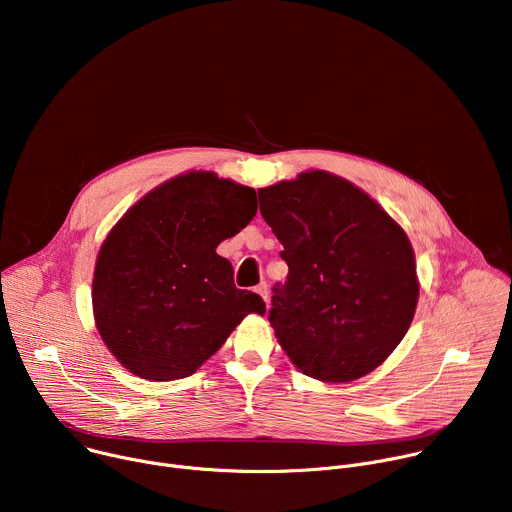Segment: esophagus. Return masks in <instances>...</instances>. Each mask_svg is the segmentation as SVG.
I'll return each mask as SVG.
<instances>
[{"mask_svg": "<svg viewBox=\"0 0 512 512\" xmlns=\"http://www.w3.org/2000/svg\"><path fill=\"white\" fill-rule=\"evenodd\" d=\"M255 291H257V294L267 302L269 300V287H267V283L263 281V283H259L257 287H255Z\"/></svg>", "mask_w": 512, "mask_h": 512, "instance_id": "34e87169", "label": "esophagus"}]
</instances>
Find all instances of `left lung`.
I'll use <instances>...</instances> for the list:
<instances>
[{"label":"left lung","mask_w":512,"mask_h":512,"mask_svg":"<svg viewBox=\"0 0 512 512\" xmlns=\"http://www.w3.org/2000/svg\"><path fill=\"white\" fill-rule=\"evenodd\" d=\"M259 206L289 267L269 310L289 360L326 383L375 371L417 308L405 231L367 192L324 170L259 188Z\"/></svg>","instance_id":"8db88e82"}]
</instances>
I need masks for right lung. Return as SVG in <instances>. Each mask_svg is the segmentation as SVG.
Listing matches in <instances>:
<instances>
[{
  "label": "right lung",
  "instance_id": "1",
  "mask_svg": "<svg viewBox=\"0 0 512 512\" xmlns=\"http://www.w3.org/2000/svg\"><path fill=\"white\" fill-rule=\"evenodd\" d=\"M257 212L249 186L212 172L180 174L137 200L101 245L93 314L111 354L135 377L196 373L265 302L237 289L216 253Z\"/></svg>",
  "mask_w": 512,
  "mask_h": 512
}]
</instances>
